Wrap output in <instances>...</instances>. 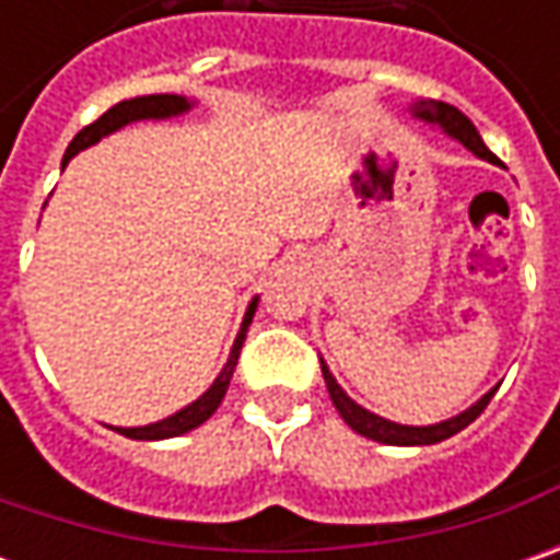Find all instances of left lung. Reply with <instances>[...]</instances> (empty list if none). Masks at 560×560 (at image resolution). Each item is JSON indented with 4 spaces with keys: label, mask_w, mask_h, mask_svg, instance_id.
<instances>
[{
    "label": "left lung",
    "mask_w": 560,
    "mask_h": 560,
    "mask_svg": "<svg viewBox=\"0 0 560 560\" xmlns=\"http://www.w3.org/2000/svg\"><path fill=\"white\" fill-rule=\"evenodd\" d=\"M418 115L427 120H436L445 127V133H452L455 140H462L474 155H480L486 162L499 164V159L486 149V142L480 140V133H477V127L470 124V120L464 118L462 112L455 108V105H445V102H418ZM320 371H324V383H327V393L334 398L336 411L342 415V420L361 433V436H368V440L383 442V445H433V442L448 440V436H455V433H462L467 423H474V420L483 415V408L489 405V398L495 396V389L492 393H486L474 408H467L464 415L452 420H442V423H433V427H401V423H393V420H383L371 415V411H364L361 405H355L352 398L346 396L342 389H339V383L334 380V374L327 371V364L320 361Z\"/></svg>",
    "instance_id": "obj_1"
}]
</instances>
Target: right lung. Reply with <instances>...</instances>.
I'll use <instances>...</instances> for the list:
<instances>
[{"label": "right lung", "mask_w": 560, "mask_h": 560, "mask_svg": "<svg viewBox=\"0 0 560 560\" xmlns=\"http://www.w3.org/2000/svg\"><path fill=\"white\" fill-rule=\"evenodd\" d=\"M189 108V102L184 96H140V98H127V102H118L112 105L102 118H96L93 124H86L80 133H77L68 152H65V162H71L80 149L98 142L105 133H115L118 127L130 124V120L142 118H171V115H180ZM258 308V299L248 305L246 317H243V330L236 336L233 349H230V358H226L224 371L218 374V380L211 383V389L199 396L192 405H186L184 411L171 415V418L159 420V423H149V427H118L120 436H130V440H171V436H180V433H189L196 430L199 423L211 418L221 405V398L226 396V386H230V376H233V368H236V358H240V349H243V339H246L248 324H252V314Z\"/></svg>", "instance_id": "obj_1"}]
</instances>
